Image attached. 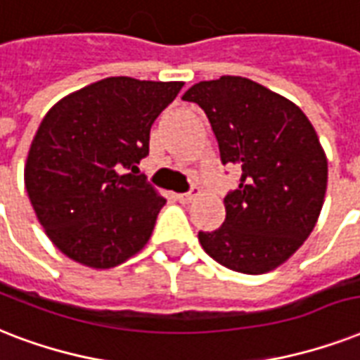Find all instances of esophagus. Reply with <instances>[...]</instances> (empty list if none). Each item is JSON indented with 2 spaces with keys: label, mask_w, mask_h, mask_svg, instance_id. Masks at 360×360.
Returning a JSON list of instances; mask_svg holds the SVG:
<instances>
[{
  "label": "esophagus",
  "mask_w": 360,
  "mask_h": 360,
  "mask_svg": "<svg viewBox=\"0 0 360 360\" xmlns=\"http://www.w3.org/2000/svg\"><path fill=\"white\" fill-rule=\"evenodd\" d=\"M199 195H200V189L193 188L191 191H188V193H180V195H176V197H178V200H180V202H191V200L197 199Z\"/></svg>",
  "instance_id": "1"
}]
</instances>
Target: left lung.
Segmentation results:
<instances>
[{"instance_id": "left-lung-1", "label": "left lung", "mask_w": 360, "mask_h": 360, "mask_svg": "<svg viewBox=\"0 0 360 360\" xmlns=\"http://www.w3.org/2000/svg\"><path fill=\"white\" fill-rule=\"evenodd\" d=\"M184 101L205 110L224 165L242 169L227 193L225 221L199 233L214 261L242 274L285 263L310 236L327 191V158L295 103L242 77L191 86Z\"/></svg>"}]
</instances>
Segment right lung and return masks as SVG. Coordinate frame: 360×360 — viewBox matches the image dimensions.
Segmentation results:
<instances>
[{
  "label": "right lung",
  "mask_w": 360,
  "mask_h": 360,
  "mask_svg": "<svg viewBox=\"0 0 360 360\" xmlns=\"http://www.w3.org/2000/svg\"><path fill=\"white\" fill-rule=\"evenodd\" d=\"M182 86L110 77L46 112L24 182L44 233L69 259L112 269L146 246L165 199L139 163L152 124Z\"/></svg>",
  "instance_id": "add662e5"
}]
</instances>
